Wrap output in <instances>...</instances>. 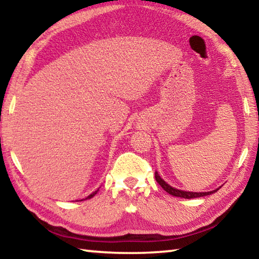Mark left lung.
I'll use <instances>...</instances> for the list:
<instances>
[{
  "label": "left lung",
  "instance_id": "obj_1",
  "mask_svg": "<svg viewBox=\"0 0 259 259\" xmlns=\"http://www.w3.org/2000/svg\"><path fill=\"white\" fill-rule=\"evenodd\" d=\"M155 179H156V182L160 184L161 187L163 188V190H164L165 192H168L169 194H171V195H174V196H178V198H184V199L201 198V196H205V195L212 194V193L217 192V190H219V188H217V190L211 191V192H201V193H200V192H199V193H196V192H186V191L177 190V188H174V187H171L170 185H168V184H166V183L163 181V179H162V178L159 176V174H157V172H155Z\"/></svg>",
  "mask_w": 259,
  "mask_h": 259
}]
</instances>
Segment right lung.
I'll return each mask as SVG.
<instances>
[{"mask_svg": "<svg viewBox=\"0 0 259 259\" xmlns=\"http://www.w3.org/2000/svg\"><path fill=\"white\" fill-rule=\"evenodd\" d=\"M97 192H98V190H97V191H95L94 193H91V194H90L89 196H87L85 199H91V198H93V196H95V194H97Z\"/></svg>", "mask_w": 259, "mask_h": 259, "instance_id": "1", "label": "right lung"}]
</instances>
